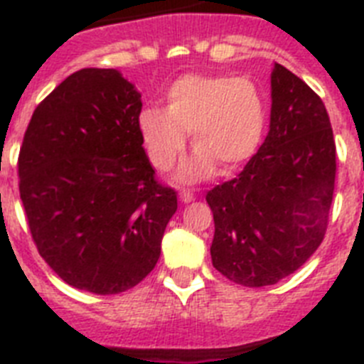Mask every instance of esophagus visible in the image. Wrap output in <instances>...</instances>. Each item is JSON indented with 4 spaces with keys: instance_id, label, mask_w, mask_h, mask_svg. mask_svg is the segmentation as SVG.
Returning <instances> with one entry per match:
<instances>
[{
    "instance_id": "1",
    "label": "esophagus",
    "mask_w": 364,
    "mask_h": 364,
    "mask_svg": "<svg viewBox=\"0 0 364 364\" xmlns=\"http://www.w3.org/2000/svg\"><path fill=\"white\" fill-rule=\"evenodd\" d=\"M180 200L184 202V204H189V202L195 200V195H193L189 189H182V191H180Z\"/></svg>"
}]
</instances>
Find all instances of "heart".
I'll return each mask as SVG.
<instances>
[{
	"mask_svg": "<svg viewBox=\"0 0 364 364\" xmlns=\"http://www.w3.org/2000/svg\"><path fill=\"white\" fill-rule=\"evenodd\" d=\"M162 107L149 105L138 114L149 162L169 171L184 153L191 133L195 153L176 171L180 184L208 178L218 164L237 169L253 159L268 129V100L257 82L228 74H184L164 92Z\"/></svg>",
	"mask_w": 364,
	"mask_h": 364,
	"instance_id": "heart-1",
	"label": "heart"
}]
</instances>
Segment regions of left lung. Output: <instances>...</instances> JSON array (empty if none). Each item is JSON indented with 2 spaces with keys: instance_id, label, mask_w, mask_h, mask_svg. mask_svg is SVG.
<instances>
[{
  "instance_id": "8db88e82",
  "label": "left lung",
  "mask_w": 364,
  "mask_h": 364,
  "mask_svg": "<svg viewBox=\"0 0 364 364\" xmlns=\"http://www.w3.org/2000/svg\"><path fill=\"white\" fill-rule=\"evenodd\" d=\"M333 184L336 142L323 100L275 63L264 144L233 180L205 195L215 268L250 288L297 272L323 242Z\"/></svg>"
}]
</instances>
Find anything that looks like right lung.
<instances>
[{
	"mask_svg": "<svg viewBox=\"0 0 364 364\" xmlns=\"http://www.w3.org/2000/svg\"><path fill=\"white\" fill-rule=\"evenodd\" d=\"M142 95L117 69L70 74L36 107L19 149V197L58 277L114 295L156 266L176 211L138 133Z\"/></svg>",
	"mask_w": 364,
	"mask_h": 364,
	"instance_id": "1",
	"label": "right lung"
}]
</instances>
